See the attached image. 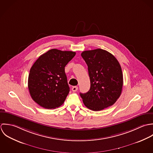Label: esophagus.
<instances>
[{"instance_id": "1", "label": "esophagus", "mask_w": 153, "mask_h": 153, "mask_svg": "<svg viewBox=\"0 0 153 153\" xmlns=\"http://www.w3.org/2000/svg\"><path fill=\"white\" fill-rule=\"evenodd\" d=\"M72 91L73 92H76L78 90V87L77 86H73L72 87Z\"/></svg>"}]
</instances>
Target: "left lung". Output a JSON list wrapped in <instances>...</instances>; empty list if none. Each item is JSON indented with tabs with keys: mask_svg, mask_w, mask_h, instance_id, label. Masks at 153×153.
<instances>
[{
	"mask_svg": "<svg viewBox=\"0 0 153 153\" xmlns=\"http://www.w3.org/2000/svg\"><path fill=\"white\" fill-rule=\"evenodd\" d=\"M82 57L88 67L90 90L80 93L85 105L94 111L113 105L120 97L123 86L122 68L108 51L98 48L85 51Z\"/></svg>",
	"mask_w": 153,
	"mask_h": 153,
	"instance_id": "left-lung-1",
	"label": "left lung"
}]
</instances>
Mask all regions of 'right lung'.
<instances>
[{"label": "right lung", "mask_w": 153, "mask_h": 153, "mask_svg": "<svg viewBox=\"0 0 153 153\" xmlns=\"http://www.w3.org/2000/svg\"><path fill=\"white\" fill-rule=\"evenodd\" d=\"M75 55L73 51L52 49L34 62L28 86L32 99L39 106L51 109L62 105L70 92L64 68Z\"/></svg>", "instance_id": "1"}]
</instances>
